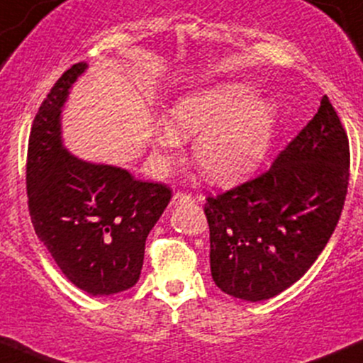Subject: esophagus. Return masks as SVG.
Instances as JSON below:
<instances>
[{
	"label": "esophagus",
	"instance_id": "34e87169",
	"mask_svg": "<svg viewBox=\"0 0 363 363\" xmlns=\"http://www.w3.org/2000/svg\"><path fill=\"white\" fill-rule=\"evenodd\" d=\"M190 201H194L192 197H190V195H186V194H182V192H177L173 195V199H171V203H173V206H178V203H183V202H190Z\"/></svg>",
	"mask_w": 363,
	"mask_h": 363
}]
</instances>
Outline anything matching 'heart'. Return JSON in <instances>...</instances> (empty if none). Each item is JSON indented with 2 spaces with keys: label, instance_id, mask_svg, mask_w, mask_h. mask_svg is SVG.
<instances>
[{
  "label": "heart",
  "instance_id": "obj_1",
  "mask_svg": "<svg viewBox=\"0 0 363 363\" xmlns=\"http://www.w3.org/2000/svg\"><path fill=\"white\" fill-rule=\"evenodd\" d=\"M243 82H226L182 96L154 127L152 157L160 166L173 162L183 137H197L194 157L203 177L219 185L245 180L269 152L279 108L257 99Z\"/></svg>",
  "mask_w": 363,
  "mask_h": 363
}]
</instances>
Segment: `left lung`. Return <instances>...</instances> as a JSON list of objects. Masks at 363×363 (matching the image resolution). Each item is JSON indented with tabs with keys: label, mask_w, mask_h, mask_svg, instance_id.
I'll return each instance as SVG.
<instances>
[{
	"label": "left lung",
	"mask_w": 363,
	"mask_h": 363,
	"mask_svg": "<svg viewBox=\"0 0 363 363\" xmlns=\"http://www.w3.org/2000/svg\"><path fill=\"white\" fill-rule=\"evenodd\" d=\"M350 147L328 96L271 169L207 197L211 274L247 302L279 295L311 269L343 209Z\"/></svg>",
	"instance_id": "obj_1"
}]
</instances>
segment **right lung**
Wrapping results in <instances>:
<instances>
[{"instance_id": "right-lung-1", "label": "right lung", "mask_w": 363, "mask_h": 363, "mask_svg": "<svg viewBox=\"0 0 363 363\" xmlns=\"http://www.w3.org/2000/svg\"><path fill=\"white\" fill-rule=\"evenodd\" d=\"M87 68L85 61L68 68L40 104L28 138L27 195L35 233L61 272L89 295L108 296L140 278L145 240L171 190L65 147L61 115Z\"/></svg>"}]
</instances>
